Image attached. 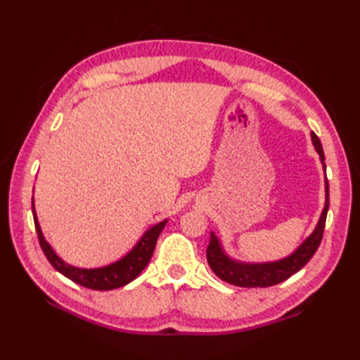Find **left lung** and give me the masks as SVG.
<instances>
[{"instance_id": "left-lung-1", "label": "left lung", "mask_w": 360, "mask_h": 360, "mask_svg": "<svg viewBox=\"0 0 360 360\" xmlns=\"http://www.w3.org/2000/svg\"><path fill=\"white\" fill-rule=\"evenodd\" d=\"M312 143H314L316 151L319 153L320 160L323 164V172H326L325 167V155L322 143H320L319 137L316 133H311ZM325 207L322 215H320L319 223L307 240H304L300 246L294 250L292 254L288 255L286 258H281L278 262L271 263H241L236 259L229 257L223 250L219 240L217 238L215 233H210V243L207 248V262L212 267V271L215 272L221 280H224L231 285L240 286V288H267L278 285V283L288 280L290 275L298 272L302 267L307 264L312 255L316 254V250L320 246L322 241L325 223H326V213L328 207H330V186H328V179L325 176Z\"/></svg>"}]
</instances>
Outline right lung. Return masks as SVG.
<instances>
[{"mask_svg": "<svg viewBox=\"0 0 360 360\" xmlns=\"http://www.w3.org/2000/svg\"><path fill=\"white\" fill-rule=\"evenodd\" d=\"M32 215H34L38 241H40V246L44 252V255L49 259V263L53 266V269L58 271L60 274H63L65 277L72 280L74 283H77V285L94 289V290L116 289V288L128 285L129 281H133L150 263L153 250H155V246H156V241L159 238L160 232H162V229L167 224V219H164L160 221V223L150 227L148 231L142 235V238L137 241L136 246L129 250L124 258H120L119 262L111 263L103 267H97V269H82V267H75L65 263L63 259L53 252L51 244L44 240L41 227L38 224V219H37L34 200H32Z\"/></svg>", "mask_w": 360, "mask_h": 360, "instance_id": "right-lung-1", "label": "right lung"}]
</instances>
